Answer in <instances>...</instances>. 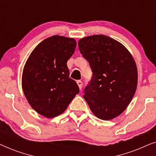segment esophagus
<instances>
[{
	"instance_id": "34e87169",
	"label": "esophagus",
	"mask_w": 156,
	"mask_h": 156,
	"mask_svg": "<svg viewBox=\"0 0 156 156\" xmlns=\"http://www.w3.org/2000/svg\"><path fill=\"white\" fill-rule=\"evenodd\" d=\"M76 83H77L79 88H80V89L81 90V89H82V85H83L82 82V81H80V80H78V81H76Z\"/></svg>"
}]
</instances>
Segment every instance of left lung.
Here are the masks:
<instances>
[{
    "label": "left lung",
    "instance_id": "obj_1",
    "mask_svg": "<svg viewBox=\"0 0 156 156\" xmlns=\"http://www.w3.org/2000/svg\"><path fill=\"white\" fill-rule=\"evenodd\" d=\"M78 45L93 72L84 99L97 118H116L129 105L137 88L138 70L133 56L121 42L104 35L83 37Z\"/></svg>",
    "mask_w": 156,
    "mask_h": 156
}]
</instances>
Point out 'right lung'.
<instances>
[{
    "label": "right lung",
    "instance_id": "add662e5",
    "mask_svg": "<svg viewBox=\"0 0 156 156\" xmlns=\"http://www.w3.org/2000/svg\"><path fill=\"white\" fill-rule=\"evenodd\" d=\"M76 45L74 38L53 35L38 44L25 64L23 92L31 107L46 118L62 114L80 92L67 65Z\"/></svg>",
    "mask_w": 156,
    "mask_h": 156
}]
</instances>
